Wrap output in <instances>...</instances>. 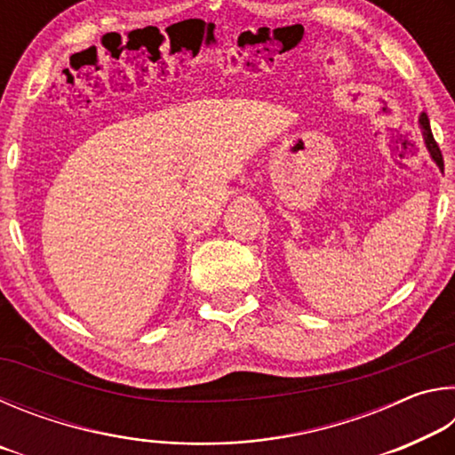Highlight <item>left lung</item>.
I'll return each instance as SVG.
<instances>
[{
	"label": "left lung",
	"mask_w": 455,
	"mask_h": 455,
	"mask_svg": "<svg viewBox=\"0 0 455 455\" xmlns=\"http://www.w3.org/2000/svg\"><path fill=\"white\" fill-rule=\"evenodd\" d=\"M419 124H421L423 138H426V146H427V150H429V154H431V158L435 160L437 166L443 168L442 150H440V146H437V142L434 140V134H431V128H429V118L426 116V114H421V116H419Z\"/></svg>",
	"instance_id": "left-lung-1"
}]
</instances>
